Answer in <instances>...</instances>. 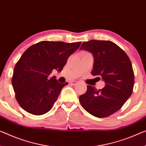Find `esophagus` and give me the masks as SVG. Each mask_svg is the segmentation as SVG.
I'll return each mask as SVG.
<instances>
[{"label": "esophagus", "instance_id": "obj_1", "mask_svg": "<svg viewBox=\"0 0 146 146\" xmlns=\"http://www.w3.org/2000/svg\"><path fill=\"white\" fill-rule=\"evenodd\" d=\"M70 84L71 85H73V86H74V85H76L78 84V82H76V81H71L70 82Z\"/></svg>", "mask_w": 146, "mask_h": 146}]
</instances>
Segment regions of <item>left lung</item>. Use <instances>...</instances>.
I'll use <instances>...</instances> for the list:
<instances>
[{"label":"left lung","mask_w":146,"mask_h":146,"mask_svg":"<svg viewBox=\"0 0 146 146\" xmlns=\"http://www.w3.org/2000/svg\"><path fill=\"white\" fill-rule=\"evenodd\" d=\"M80 49L93 54L92 75L100 76L106 84L98 90L87 86L86 93L80 96V102L91 115L108 117L120 110L133 93L134 76L131 60L121 48L110 40L85 42Z\"/></svg>","instance_id":"left-lung-1"}]
</instances>
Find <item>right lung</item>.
<instances>
[{
	"label": "right lung",
	"mask_w": 146,
	"mask_h": 146,
	"mask_svg": "<svg viewBox=\"0 0 146 146\" xmlns=\"http://www.w3.org/2000/svg\"><path fill=\"white\" fill-rule=\"evenodd\" d=\"M81 43L42 41L25 51L15 64L12 79L15 98L22 108L36 115L52 108L68 83L60 84L55 76H50L53 70H62Z\"/></svg>",
	"instance_id": "right-lung-1"
}]
</instances>
